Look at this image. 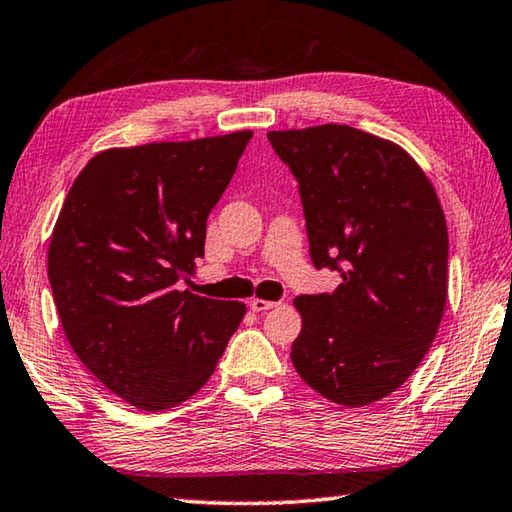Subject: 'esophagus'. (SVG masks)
<instances>
[{"label":"esophagus","instance_id":"obj_1","mask_svg":"<svg viewBox=\"0 0 512 512\" xmlns=\"http://www.w3.org/2000/svg\"><path fill=\"white\" fill-rule=\"evenodd\" d=\"M278 303H274V301H263V298H252V301H249V307H252L254 312H267V310H274Z\"/></svg>","mask_w":512,"mask_h":512}]
</instances>
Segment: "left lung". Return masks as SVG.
Returning <instances> with one entry per match:
<instances>
[{
  "label": "left lung",
  "instance_id": "1",
  "mask_svg": "<svg viewBox=\"0 0 512 512\" xmlns=\"http://www.w3.org/2000/svg\"><path fill=\"white\" fill-rule=\"evenodd\" d=\"M301 194L310 258L339 272L303 294L292 343L301 379L339 406L388 397L417 370L448 296V229L426 173L406 151L345 124L267 133Z\"/></svg>",
  "mask_w": 512,
  "mask_h": 512
}]
</instances>
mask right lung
Listing matches in <instances>:
<instances>
[{
    "instance_id": "1",
    "label": "right lung",
    "mask_w": 512,
    "mask_h": 512,
    "mask_svg": "<svg viewBox=\"0 0 512 512\" xmlns=\"http://www.w3.org/2000/svg\"><path fill=\"white\" fill-rule=\"evenodd\" d=\"M252 131L109 149L66 196L48 281L73 352L131 406L160 412L214 374L245 316L238 301L180 292L205 256L207 218Z\"/></svg>"
}]
</instances>
